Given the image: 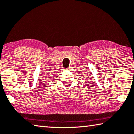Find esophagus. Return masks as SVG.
Segmentation results:
<instances>
[{
	"instance_id": "obj_1",
	"label": "esophagus",
	"mask_w": 134,
	"mask_h": 134,
	"mask_svg": "<svg viewBox=\"0 0 134 134\" xmlns=\"http://www.w3.org/2000/svg\"><path fill=\"white\" fill-rule=\"evenodd\" d=\"M67 69L68 70H71V67H68Z\"/></svg>"
}]
</instances>
